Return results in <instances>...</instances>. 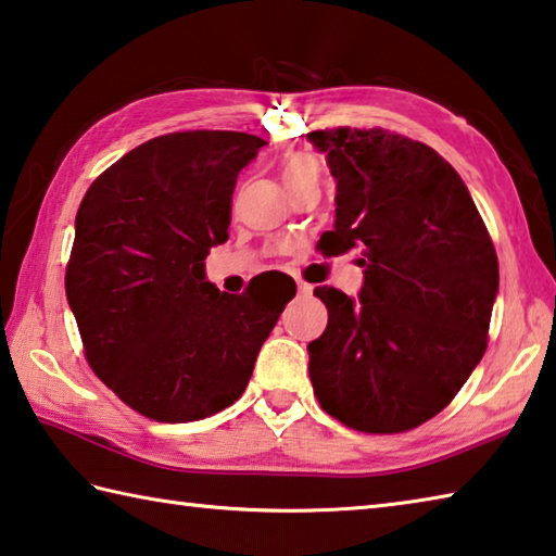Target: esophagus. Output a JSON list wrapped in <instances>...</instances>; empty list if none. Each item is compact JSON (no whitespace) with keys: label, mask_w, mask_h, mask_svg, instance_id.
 Listing matches in <instances>:
<instances>
[{"label":"esophagus","mask_w":556,"mask_h":556,"mask_svg":"<svg viewBox=\"0 0 556 556\" xmlns=\"http://www.w3.org/2000/svg\"><path fill=\"white\" fill-rule=\"evenodd\" d=\"M299 294L301 296H311L313 294V287L306 285V281H299Z\"/></svg>","instance_id":"34e87169"}]
</instances>
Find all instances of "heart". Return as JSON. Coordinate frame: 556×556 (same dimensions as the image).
Masks as SVG:
<instances>
[{"label":"heart","mask_w":556,"mask_h":556,"mask_svg":"<svg viewBox=\"0 0 556 556\" xmlns=\"http://www.w3.org/2000/svg\"><path fill=\"white\" fill-rule=\"evenodd\" d=\"M281 179H285L287 189H296L299 185H304V181L308 179H318V165L316 160L308 157V155H291L287 163H285V169H281Z\"/></svg>","instance_id":"b5f03b06"}]
</instances>
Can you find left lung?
Returning a JSON list of instances; mask_svg holds the SVG:
<instances>
[{"label":"left lung","instance_id":"1","mask_svg":"<svg viewBox=\"0 0 556 556\" xmlns=\"http://www.w3.org/2000/svg\"><path fill=\"white\" fill-rule=\"evenodd\" d=\"M336 177L323 255L362 250L350 299L316 287L328 326L308 342L320 408L362 432H406L447 406L486 352L498 257L445 157L383 128L306 136Z\"/></svg>","mask_w":556,"mask_h":556}]
</instances>
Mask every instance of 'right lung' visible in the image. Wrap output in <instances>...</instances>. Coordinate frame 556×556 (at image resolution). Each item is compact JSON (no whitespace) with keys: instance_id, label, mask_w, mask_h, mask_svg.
I'll return each mask as SVG.
<instances>
[{"instance_id":"right-lung-1","label":"right lung","mask_w":556,"mask_h":556,"mask_svg":"<svg viewBox=\"0 0 556 556\" xmlns=\"http://www.w3.org/2000/svg\"><path fill=\"white\" fill-rule=\"evenodd\" d=\"M262 146L238 130L160 136L99 175L79 204L67 304L89 367L140 416L189 422L238 401L296 294V285L289 299L226 294L206 279L240 169Z\"/></svg>"}]
</instances>
